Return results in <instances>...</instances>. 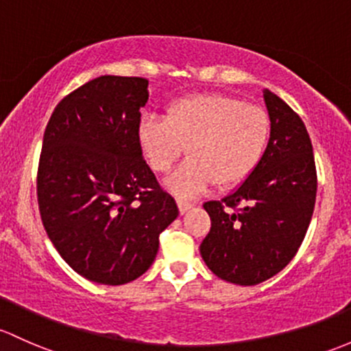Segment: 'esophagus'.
Here are the masks:
<instances>
[{"label": "esophagus", "mask_w": 351, "mask_h": 351, "mask_svg": "<svg viewBox=\"0 0 351 351\" xmlns=\"http://www.w3.org/2000/svg\"><path fill=\"white\" fill-rule=\"evenodd\" d=\"M176 204H178L180 213H185V212H188V210H190V208H193V205L188 204V202H183V200H178V202H176Z\"/></svg>", "instance_id": "1"}]
</instances>
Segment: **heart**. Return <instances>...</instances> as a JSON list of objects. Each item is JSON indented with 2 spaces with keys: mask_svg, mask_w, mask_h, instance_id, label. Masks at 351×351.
Masks as SVG:
<instances>
[{
  "mask_svg": "<svg viewBox=\"0 0 351 351\" xmlns=\"http://www.w3.org/2000/svg\"><path fill=\"white\" fill-rule=\"evenodd\" d=\"M269 139L265 109L225 94L176 99L165 119L146 116L136 128L139 151L154 173H168L185 147L188 160L165 182L183 198L197 197L213 183L220 190L242 185L263 161Z\"/></svg>",
  "mask_w": 351,
  "mask_h": 351,
  "instance_id": "b5f03b06",
  "label": "heart"
}]
</instances>
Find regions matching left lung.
<instances>
[{
    "label": "left lung",
    "instance_id": "obj_1",
    "mask_svg": "<svg viewBox=\"0 0 351 351\" xmlns=\"http://www.w3.org/2000/svg\"><path fill=\"white\" fill-rule=\"evenodd\" d=\"M271 139L254 175L204 208L212 228L200 245L210 271L227 282L256 286L282 271L300 249L316 200L311 139L301 117L264 88Z\"/></svg>",
    "mask_w": 351,
    "mask_h": 351
}]
</instances>
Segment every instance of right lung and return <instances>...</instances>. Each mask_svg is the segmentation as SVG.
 <instances>
[{
  "label": "right lung",
  "instance_id": "1",
  "mask_svg": "<svg viewBox=\"0 0 351 351\" xmlns=\"http://www.w3.org/2000/svg\"><path fill=\"white\" fill-rule=\"evenodd\" d=\"M147 97L141 77H97L58 102L43 134V227L62 259L92 282L121 286L145 274L160 234L178 217L136 141Z\"/></svg>",
  "mask_w": 351,
  "mask_h": 351
}]
</instances>
